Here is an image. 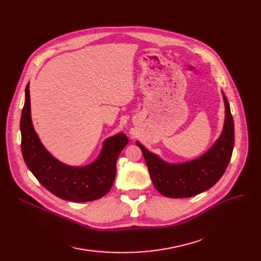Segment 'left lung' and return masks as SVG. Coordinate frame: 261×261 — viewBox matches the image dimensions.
<instances>
[{"label": "left lung", "instance_id": "left-lung-1", "mask_svg": "<svg viewBox=\"0 0 261 261\" xmlns=\"http://www.w3.org/2000/svg\"><path fill=\"white\" fill-rule=\"evenodd\" d=\"M225 107L224 126L219 139L201 156L183 162L167 163L136 142L144 154L151 181L160 194L169 198H189L213 187L223 175L234 148V120L229 103L222 92Z\"/></svg>", "mask_w": 261, "mask_h": 261}]
</instances>
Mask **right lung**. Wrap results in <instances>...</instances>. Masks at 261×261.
Wrapping results in <instances>:
<instances>
[{
  "label": "right lung",
  "mask_w": 261,
  "mask_h": 261,
  "mask_svg": "<svg viewBox=\"0 0 261 261\" xmlns=\"http://www.w3.org/2000/svg\"><path fill=\"white\" fill-rule=\"evenodd\" d=\"M20 129L26 166L51 194L72 202L94 201L108 194L115 179L117 158L129 142L126 134L120 132L103 141L99 155L88 165L70 166L60 162L47 151L35 131L30 84L25 89Z\"/></svg>",
  "instance_id": "1"
}]
</instances>
